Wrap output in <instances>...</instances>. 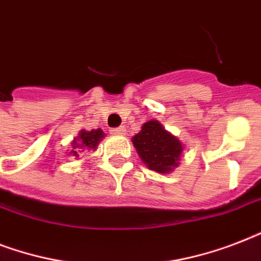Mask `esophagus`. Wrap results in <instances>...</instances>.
<instances>
[{
  "instance_id": "esophagus-1",
  "label": "esophagus",
  "mask_w": 261,
  "mask_h": 261,
  "mask_svg": "<svg viewBox=\"0 0 261 261\" xmlns=\"http://www.w3.org/2000/svg\"><path fill=\"white\" fill-rule=\"evenodd\" d=\"M111 133L115 135H124L126 134V128H124L123 126L116 127V128H112V130H111Z\"/></svg>"
}]
</instances>
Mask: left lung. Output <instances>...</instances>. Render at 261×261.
Instances as JSON below:
<instances>
[{
    "label": "left lung",
    "instance_id": "obj_1",
    "mask_svg": "<svg viewBox=\"0 0 261 261\" xmlns=\"http://www.w3.org/2000/svg\"><path fill=\"white\" fill-rule=\"evenodd\" d=\"M133 145L137 153L151 171L171 173L178 167L182 145L174 135L167 131L159 120H149L142 130L133 137Z\"/></svg>",
    "mask_w": 261,
    "mask_h": 261
}]
</instances>
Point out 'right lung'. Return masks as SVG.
<instances>
[{"mask_svg":"<svg viewBox=\"0 0 261 261\" xmlns=\"http://www.w3.org/2000/svg\"><path fill=\"white\" fill-rule=\"evenodd\" d=\"M104 138V131L101 128H97V130H81L77 138H74L73 143H71V149L69 153L71 155H74L79 159L80 157V150L79 149H88V150H96L98 142ZM83 151V150H81Z\"/></svg>","mask_w":261,"mask_h":261,"instance_id":"right-lung-1","label":"right lung"}]
</instances>
